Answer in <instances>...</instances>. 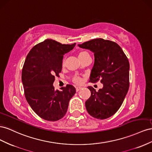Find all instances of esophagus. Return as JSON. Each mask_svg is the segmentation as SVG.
<instances>
[{
    "label": "esophagus",
    "instance_id": "obj_1",
    "mask_svg": "<svg viewBox=\"0 0 152 152\" xmlns=\"http://www.w3.org/2000/svg\"><path fill=\"white\" fill-rule=\"evenodd\" d=\"M81 89V87H76V92H78V91H80Z\"/></svg>",
    "mask_w": 152,
    "mask_h": 152
}]
</instances>
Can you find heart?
<instances>
[{
    "instance_id": "heart-1",
    "label": "heart",
    "mask_w": 152,
    "mask_h": 152,
    "mask_svg": "<svg viewBox=\"0 0 152 152\" xmlns=\"http://www.w3.org/2000/svg\"><path fill=\"white\" fill-rule=\"evenodd\" d=\"M88 55H89L87 52L85 51H83V50H81V51H78V53H77V56H78V58L80 60H82L84 58H85L86 56H88ZM65 63H66V59H65V58H64L62 60V66H65ZM72 81L74 83H75L76 85H80L82 83L83 80H82V78L80 76L76 75L72 77Z\"/></svg>"
}]
</instances>
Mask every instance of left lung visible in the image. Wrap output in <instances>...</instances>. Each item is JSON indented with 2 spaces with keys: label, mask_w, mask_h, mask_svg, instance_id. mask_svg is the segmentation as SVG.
Segmentation results:
<instances>
[{
  "label": "left lung",
  "mask_w": 152,
  "mask_h": 152,
  "mask_svg": "<svg viewBox=\"0 0 152 152\" xmlns=\"http://www.w3.org/2000/svg\"><path fill=\"white\" fill-rule=\"evenodd\" d=\"M78 46L94 53L90 81L103 84L98 92L88 86L91 95L85 102L86 109L95 118H109L119 110L129 90V60L120 46L110 40L94 39Z\"/></svg>",
  "instance_id": "1"
}]
</instances>
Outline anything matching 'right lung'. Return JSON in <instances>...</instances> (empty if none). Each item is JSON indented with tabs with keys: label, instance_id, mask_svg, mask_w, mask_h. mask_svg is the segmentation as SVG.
Here are the masks:
<instances>
[{
	"label": "right lung",
	"instance_id": "1",
	"mask_svg": "<svg viewBox=\"0 0 152 152\" xmlns=\"http://www.w3.org/2000/svg\"><path fill=\"white\" fill-rule=\"evenodd\" d=\"M75 45L48 39L34 46L26 57L21 74L25 96L33 111L45 120L55 122L63 118L76 93L71 85L62 87L61 91L53 86L55 77L62 71L64 55Z\"/></svg>",
	"mask_w": 152,
	"mask_h": 152
}]
</instances>
